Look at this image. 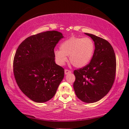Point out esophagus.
<instances>
[{
  "label": "esophagus",
  "mask_w": 129,
  "mask_h": 129,
  "mask_svg": "<svg viewBox=\"0 0 129 129\" xmlns=\"http://www.w3.org/2000/svg\"><path fill=\"white\" fill-rule=\"evenodd\" d=\"M70 73H71V71H70V70H68V69H65V75H68V74H69Z\"/></svg>",
  "instance_id": "esophagus-1"
}]
</instances>
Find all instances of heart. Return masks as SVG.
Masks as SVG:
<instances>
[{
  "label": "heart",
  "instance_id": "heart-1",
  "mask_svg": "<svg viewBox=\"0 0 129 129\" xmlns=\"http://www.w3.org/2000/svg\"><path fill=\"white\" fill-rule=\"evenodd\" d=\"M95 50L94 43L89 38L71 37L60 45V51H54L57 62L62 65L69 56V61L76 68L85 66L92 58Z\"/></svg>",
  "mask_w": 129,
  "mask_h": 129
}]
</instances>
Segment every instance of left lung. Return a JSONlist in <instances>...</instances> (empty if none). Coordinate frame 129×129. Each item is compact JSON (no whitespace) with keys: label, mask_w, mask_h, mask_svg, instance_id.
Returning <instances> with one entry per match:
<instances>
[{"label":"left lung","mask_w":129,"mask_h":129,"mask_svg":"<svg viewBox=\"0 0 129 129\" xmlns=\"http://www.w3.org/2000/svg\"><path fill=\"white\" fill-rule=\"evenodd\" d=\"M94 41L95 50L90 62L73 72V88L77 97L86 103H93L105 97L112 88L116 73V57L108 41L85 33Z\"/></svg>","instance_id":"obj_1"}]
</instances>
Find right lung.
<instances>
[{"label": "right lung", "mask_w": 129, "mask_h": 129, "mask_svg": "<svg viewBox=\"0 0 129 129\" xmlns=\"http://www.w3.org/2000/svg\"><path fill=\"white\" fill-rule=\"evenodd\" d=\"M63 38L56 30L30 36L21 43L15 53L14 77L21 91L39 103L51 100L64 77V69L54 61V49Z\"/></svg>", "instance_id": "right-lung-1"}]
</instances>
